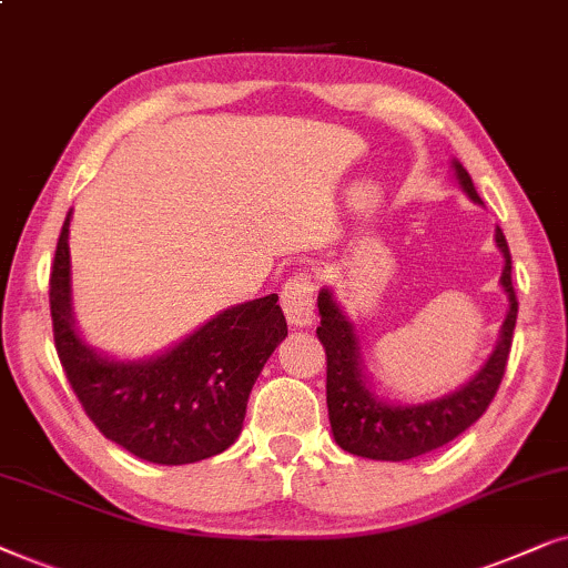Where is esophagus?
I'll use <instances>...</instances> for the list:
<instances>
[{"instance_id":"esophagus-1","label":"esophagus","mask_w":568,"mask_h":568,"mask_svg":"<svg viewBox=\"0 0 568 568\" xmlns=\"http://www.w3.org/2000/svg\"><path fill=\"white\" fill-rule=\"evenodd\" d=\"M314 296H316V280L308 270H301L283 285L280 301H283V312L288 316L293 327H308L314 322Z\"/></svg>"}]
</instances>
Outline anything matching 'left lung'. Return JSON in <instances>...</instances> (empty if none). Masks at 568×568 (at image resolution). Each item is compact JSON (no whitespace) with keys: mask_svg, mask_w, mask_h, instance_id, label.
Returning <instances> with one entry per match:
<instances>
[{"mask_svg":"<svg viewBox=\"0 0 568 568\" xmlns=\"http://www.w3.org/2000/svg\"><path fill=\"white\" fill-rule=\"evenodd\" d=\"M452 169H455L463 192L473 202H480L463 163L452 161ZM496 246L504 254L501 288L509 298V312L501 324L496 351L465 387L423 405H389L372 392V382L363 374L361 343L353 322L335 304L329 288L320 293L316 304H320L322 324L316 327V337L327 353L329 426L335 442L345 452L368 459H384V463H403V459L420 457L426 452L444 447L486 413L504 379L519 306L511 285L509 244H506L501 229H496Z\"/></svg>","mask_w":568,"mask_h":568,"instance_id":"8db88e82","label":"left lung"}]
</instances>
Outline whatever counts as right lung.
Returning a JSON list of instances; mask_svg holds the SVG:
<instances>
[{"instance_id":"1","label":"right lung","mask_w":568,"mask_h":568,"mask_svg":"<svg viewBox=\"0 0 568 568\" xmlns=\"http://www.w3.org/2000/svg\"><path fill=\"white\" fill-rule=\"evenodd\" d=\"M70 217L72 210L57 241L49 304L57 355L82 410L105 438L148 463L189 465L221 455L241 434L262 366L288 335L277 296L225 308L155 358H105L74 329Z\"/></svg>"}]
</instances>
